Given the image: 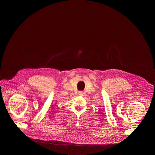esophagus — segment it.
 <instances>
[{"label":"esophagus","instance_id":"1","mask_svg":"<svg viewBox=\"0 0 155 155\" xmlns=\"http://www.w3.org/2000/svg\"><path fill=\"white\" fill-rule=\"evenodd\" d=\"M83 94H84V93L82 91H79L78 92V95H81L82 96V95H83Z\"/></svg>","mask_w":155,"mask_h":155}]
</instances>
